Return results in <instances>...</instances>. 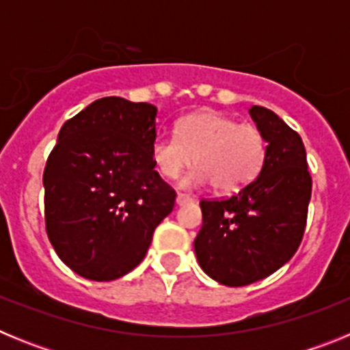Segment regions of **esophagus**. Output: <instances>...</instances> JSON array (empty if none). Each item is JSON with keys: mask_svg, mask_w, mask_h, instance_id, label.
I'll use <instances>...</instances> for the list:
<instances>
[{"mask_svg": "<svg viewBox=\"0 0 350 350\" xmlns=\"http://www.w3.org/2000/svg\"><path fill=\"white\" fill-rule=\"evenodd\" d=\"M175 202H177L178 206H182V205H187V203H193L194 198L187 196V194H177V200H175Z\"/></svg>", "mask_w": 350, "mask_h": 350, "instance_id": "esophagus-1", "label": "esophagus"}]
</instances>
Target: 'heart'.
Wrapping results in <instances>:
<instances>
[{
    "label": "heart",
    "mask_w": 350,
    "mask_h": 350,
    "mask_svg": "<svg viewBox=\"0 0 350 350\" xmlns=\"http://www.w3.org/2000/svg\"><path fill=\"white\" fill-rule=\"evenodd\" d=\"M157 172L177 178L191 163L194 166L182 187L213 184L222 193H234L254 182L267 159V142L256 126L213 110H202L177 120L175 137H159L150 147Z\"/></svg>",
    "instance_id": "b5f03b06"
}]
</instances>
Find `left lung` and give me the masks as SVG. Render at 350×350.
Returning a JSON list of instances; mask_svg holds the SVG:
<instances>
[{"mask_svg":"<svg viewBox=\"0 0 350 350\" xmlns=\"http://www.w3.org/2000/svg\"><path fill=\"white\" fill-rule=\"evenodd\" d=\"M249 113L267 142L254 182L221 202H202L194 252L210 279L230 287L258 282L298 250L307 224L312 178L301 137L279 116L252 105Z\"/></svg>","mask_w":350,"mask_h":350,"instance_id":"obj_1","label":"left lung"}]
</instances>
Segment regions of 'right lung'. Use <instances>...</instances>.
Masks as SVG:
<instances>
[{
	"instance_id": "obj_1",
	"label": "right lung",
	"mask_w": 350,
	"mask_h": 350,
	"mask_svg": "<svg viewBox=\"0 0 350 350\" xmlns=\"http://www.w3.org/2000/svg\"><path fill=\"white\" fill-rule=\"evenodd\" d=\"M157 108L108 96L66 120L43 172L55 254L83 279L116 280L140 265L175 191L154 170Z\"/></svg>"
}]
</instances>
